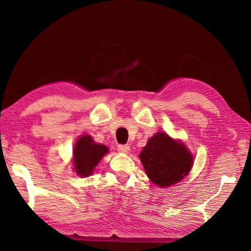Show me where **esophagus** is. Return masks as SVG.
Here are the masks:
<instances>
[{
  "label": "esophagus",
  "instance_id": "esophagus-1",
  "mask_svg": "<svg viewBox=\"0 0 251 251\" xmlns=\"http://www.w3.org/2000/svg\"><path fill=\"white\" fill-rule=\"evenodd\" d=\"M117 151L120 152H123V154H128L130 148H129L128 145H118Z\"/></svg>",
  "mask_w": 251,
  "mask_h": 251
}]
</instances>
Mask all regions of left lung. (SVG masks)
Instances as JSON below:
<instances>
[{
    "label": "left lung",
    "mask_w": 251,
    "mask_h": 251,
    "mask_svg": "<svg viewBox=\"0 0 251 251\" xmlns=\"http://www.w3.org/2000/svg\"><path fill=\"white\" fill-rule=\"evenodd\" d=\"M147 176L155 185L167 187L182 179L193 166V155L181 143L157 133L139 155Z\"/></svg>",
    "instance_id": "obj_1"
}]
</instances>
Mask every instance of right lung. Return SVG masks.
<instances>
[{"label": "right lung", "instance_id": "add662e5", "mask_svg": "<svg viewBox=\"0 0 251 251\" xmlns=\"http://www.w3.org/2000/svg\"><path fill=\"white\" fill-rule=\"evenodd\" d=\"M74 166L76 174L80 177L90 176L97 166L99 161L108 148L96 144L91 136H82L74 146Z\"/></svg>", "mask_w": 251, "mask_h": 251}]
</instances>
